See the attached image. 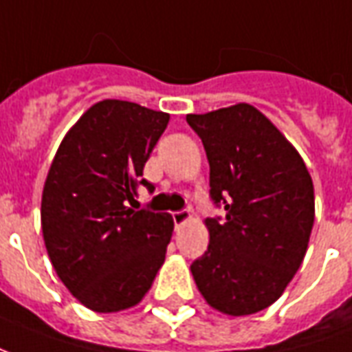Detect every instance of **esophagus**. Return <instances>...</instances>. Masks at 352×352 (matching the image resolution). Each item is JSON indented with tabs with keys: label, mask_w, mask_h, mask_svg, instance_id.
<instances>
[{
	"label": "esophagus",
	"mask_w": 352,
	"mask_h": 352,
	"mask_svg": "<svg viewBox=\"0 0 352 352\" xmlns=\"http://www.w3.org/2000/svg\"><path fill=\"white\" fill-rule=\"evenodd\" d=\"M171 217H173V222H175V226H177V228H179L181 224H184V222L190 219V213H188V211H183V209H181V211H175V213H171Z\"/></svg>",
	"instance_id": "34e87169"
}]
</instances>
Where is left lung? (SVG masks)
Masks as SVG:
<instances>
[{"mask_svg":"<svg viewBox=\"0 0 352 352\" xmlns=\"http://www.w3.org/2000/svg\"><path fill=\"white\" fill-rule=\"evenodd\" d=\"M209 162V247L190 272L207 303L226 315L270 307L302 264L315 221L302 156L247 103L186 115Z\"/></svg>","mask_w":352,"mask_h":352,"instance_id":"1","label":"left lung"}]
</instances>
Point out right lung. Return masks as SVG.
Returning <instances> with one entry per match:
<instances>
[{
	"label": "right lung",
	"mask_w": 352,
	"mask_h": 352,
	"mask_svg": "<svg viewBox=\"0 0 352 352\" xmlns=\"http://www.w3.org/2000/svg\"><path fill=\"white\" fill-rule=\"evenodd\" d=\"M168 113L120 100L88 109L65 135L43 188L41 226L50 262L77 300L98 313L141 302L166 258L169 213L133 211L143 168Z\"/></svg>",
	"instance_id": "right-lung-1"
}]
</instances>
